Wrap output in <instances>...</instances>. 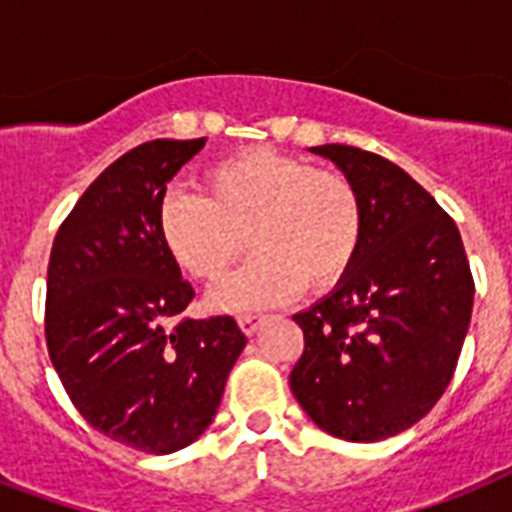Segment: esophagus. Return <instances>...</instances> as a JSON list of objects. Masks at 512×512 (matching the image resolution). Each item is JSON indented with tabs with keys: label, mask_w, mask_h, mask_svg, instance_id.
I'll use <instances>...</instances> for the list:
<instances>
[{
	"label": "esophagus",
	"mask_w": 512,
	"mask_h": 512,
	"mask_svg": "<svg viewBox=\"0 0 512 512\" xmlns=\"http://www.w3.org/2000/svg\"><path fill=\"white\" fill-rule=\"evenodd\" d=\"M260 321H263V316H257V313H244V316H239V327L244 335H255L257 327H260Z\"/></svg>",
	"instance_id": "esophagus-1"
}]
</instances>
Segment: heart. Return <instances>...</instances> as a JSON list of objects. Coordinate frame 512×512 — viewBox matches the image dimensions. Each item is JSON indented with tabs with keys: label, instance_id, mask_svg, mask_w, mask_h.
<instances>
[{
	"label": "heart",
	"instance_id": "obj_1",
	"mask_svg": "<svg viewBox=\"0 0 512 512\" xmlns=\"http://www.w3.org/2000/svg\"><path fill=\"white\" fill-rule=\"evenodd\" d=\"M199 193L170 188L156 207L167 255L191 279L215 284L239 257L255 255L209 295L220 311L284 303L303 284L327 289L353 268L364 241V207L350 177L271 148L212 164Z\"/></svg>",
	"mask_w": 512,
	"mask_h": 512
}]
</instances>
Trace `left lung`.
<instances>
[{"instance_id": "8db88e82", "label": "left lung", "mask_w": 512, "mask_h": 512, "mask_svg": "<svg viewBox=\"0 0 512 512\" xmlns=\"http://www.w3.org/2000/svg\"><path fill=\"white\" fill-rule=\"evenodd\" d=\"M356 185L358 257L324 300L292 319L305 350L289 388L329 436L372 444L412 428L444 396L473 313L460 231L417 180L353 146H316Z\"/></svg>"}]
</instances>
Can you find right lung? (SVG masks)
I'll return each mask as SVG.
<instances>
[{"label": "right lung", "instance_id": "1", "mask_svg": "<svg viewBox=\"0 0 512 512\" xmlns=\"http://www.w3.org/2000/svg\"><path fill=\"white\" fill-rule=\"evenodd\" d=\"M204 143L162 138L119 156L63 220L47 265L44 337L71 404L146 454L209 428L247 345L231 316L175 321L193 287L162 247L156 207Z\"/></svg>", "mask_w": 512, "mask_h": 512}]
</instances>
